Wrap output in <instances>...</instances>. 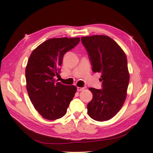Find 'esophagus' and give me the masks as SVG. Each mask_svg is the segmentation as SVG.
<instances>
[{"mask_svg": "<svg viewBox=\"0 0 153 153\" xmlns=\"http://www.w3.org/2000/svg\"><path fill=\"white\" fill-rule=\"evenodd\" d=\"M84 89V87H77V91H83Z\"/></svg>", "mask_w": 153, "mask_h": 153, "instance_id": "1", "label": "esophagus"}]
</instances>
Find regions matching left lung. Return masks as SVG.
I'll list each match as a JSON object with an SVG mask.
<instances>
[{
  "label": "left lung",
  "mask_w": 153,
  "mask_h": 153,
  "mask_svg": "<svg viewBox=\"0 0 153 153\" xmlns=\"http://www.w3.org/2000/svg\"><path fill=\"white\" fill-rule=\"evenodd\" d=\"M94 72H101V89L89 88L93 99L87 105L92 119L103 122L111 119L124 103L130 76L126 56L120 45L106 36L82 37Z\"/></svg>",
  "instance_id": "1"
}]
</instances>
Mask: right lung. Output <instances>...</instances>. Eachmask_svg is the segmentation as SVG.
<instances>
[{"mask_svg": "<svg viewBox=\"0 0 153 153\" xmlns=\"http://www.w3.org/2000/svg\"><path fill=\"white\" fill-rule=\"evenodd\" d=\"M80 42L79 37L52 38L38 45L30 56L25 69L27 90L35 109L45 119L63 117L76 88L57 82L63 56Z\"/></svg>", "mask_w": 153, "mask_h": 153, "instance_id": "obj_1", "label": "right lung"}]
</instances>
